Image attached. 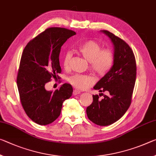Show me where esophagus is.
<instances>
[{
  "label": "esophagus",
  "instance_id": "1",
  "mask_svg": "<svg viewBox=\"0 0 156 156\" xmlns=\"http://www.w3.org/2000/svg\"><path fill=\"white\" fill-rule=\"evenodd\" d=\"M80 94V91H79L78 90H74L73 91V96H76L77 94Z\"/></svg>",
  "mask_w": 156,
  "mask_h": 156
}]
</instances>
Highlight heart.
Here are the masks:
<instances>
[{
    "instance_id": "heart-1",
    "label": "heart",
    "mask_w": 156,
    "mask_h": 156,
    "mask_svg": "<svg viewBox=\"0 0 156 156\" xmlns=\"http://www.w3.org/2000/svg\"><path fill=\"white\" fill-rule=\"evenodd\" d=\"M80 52L89 61L90 69L100 76L107 74L112 69L115 62V55L110 49H102L99 44L94 41H87L78 47ZM72 53L67 51L64 54L63 66L68 69L70 66ZM69 83L78 90H84L92 85L95 79L90 74H74L68 78Z\"/></svg>"
}]
</instances>
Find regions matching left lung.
Masks as SVG:
<instances>
[{"label": "left lung", "instance_id": "obj_1", "mask_svg": "<svg viewBox=\"0 0 156 156\" xmlns=\"http://www.w3.org/2000/svg\"><path fill=\"white\" fill-rule=\"evenodd\" d=\"M101 32L112 41L115 62L109 72L94 87L104 98L98 100V95H93V102L86 112L93 123L105 126L122 117L129 108L135 83L136 62L133 51L124 41L108 30Z\"/></svg>", "mask_w": 156, "mask_h": 156}]
</instances>
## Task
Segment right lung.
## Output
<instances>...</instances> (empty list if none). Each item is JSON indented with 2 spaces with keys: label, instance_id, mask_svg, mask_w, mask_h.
Here are the masks:
<instances>
[{
  "label": "right lung",
  "instance_id": "obj_1",
  "mask_svg": "<svg viewBox=\"0 0 156 156\" xmlns=\"http://www.w3.org/2000/svg\"><path fill=\"white\" fill-rule=\"evenodd\" d=\"M75 34L66 28H48L29 41L22 53L17 87L25 112L37 124L48 125L57 119L63 102L72 95L70 84L54 91L46 90L45 85L52 78H59L61 47Z\"/></svg>",
  "mask_w": 156,
  "mask_h": 156
}]
</instances>
